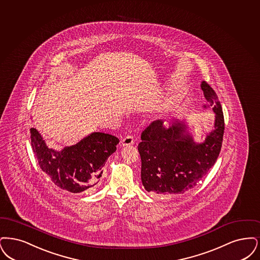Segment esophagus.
Instances as JSON below:
<instances>
[{"mask_svg": "<svg viewBox=\"0 0 260 260\" xmlns=\"http://www.w3.org/2000/svg\"><path fill=\"white\" fill-rule=\"evenodd\" d=\"M135 143V140L133 138V136H126L124 139L121 141V146L125 147V146H130L133 145Z\"/></svg>", "mask_w": 260, "mask_h": 260, "instance_id": "esophagus-1", "label": "esophagus"}]
</instances>
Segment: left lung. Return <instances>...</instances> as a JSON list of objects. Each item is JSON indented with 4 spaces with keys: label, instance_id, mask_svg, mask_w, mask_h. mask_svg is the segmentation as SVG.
<instances>
[{
    "label": "left lung",
    "instance_id": "8db88e82",
    "mask_svg": "<svg viewBox=\"0 0 260 260\" xmlns=\"http://www.w3.org/2000/svg\"><path fill=\"white\" fill-rule=\"evenodd\" d=\"M208 105L215 113L214 128L202 143H196L184 120L168 125L157 119L142 133L138 150L142 160L141 179L145 189L154 194H179L193 188L215 165L224 133L221 105L214 89L202 81Z\"/></svg>",
    "mask_w": 260,
    "mask_h": 260
}]
</instances>
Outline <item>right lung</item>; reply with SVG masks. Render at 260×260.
Masks as SVG:
<instances>
[{
  "label": "right lung",
  "mask_w": 260,
  "mask_h": 260,
  "mask_svg": "<svg viewBox=\"0 0 260 260\" xmlns=\"http://www.w3.org/2000/svg\"><path fill=\"white\" fill-rule=\"evenodd\" d=\"M30 132L32 148L41 169L58 187L72 193L94 190L107 159L119 143L114 136L93 132L77 145L56 150L46 145L36 128H31Z\"/></svg>",
  "instance_id": "add662e5"
}]
</instances>
